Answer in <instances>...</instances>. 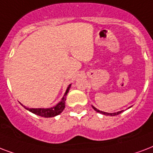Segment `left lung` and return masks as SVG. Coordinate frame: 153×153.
<instances>
[{
	"label": "left lung",
	"instance_id": "left-lung-1",
	"mask_svg": "<svg viewBox=\"0 0 153 153\" xmlns=\"http://www.w3.org/2000/svg\"><path fill=\"white\" fill-rule=\"evenodd\" d=\"M92 108H94V110L96 111L97 112L100 113V114H102V115H111V116H114V115H117L119 114H120L123 111H117V112H114V113H108V112H104V111H100L99 109H97L96 108H95L94 106H92ZM131 108V107H130Z\"/></svg>",
	"mask_w": 153,
	"mask_h": 153
}]
</instances>
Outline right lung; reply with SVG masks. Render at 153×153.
Returning <instances> with one entry per match:
<instances>
[{
  "mask_svg": "<svg viewBox=\"0 0 153 153\" xmlns=\"http://www.w3.org/2000/svg\"><path fill=\"white\" fill-rule=\"evenodd\" d=\"M71 87V84H70L66 89L65 94H64L63 97L62 98L61 101L59 102H58L55 106H53L52 108H26L25 106H23L24 108L28 110L30 112L33 113L35 115H38L39 116H42V117H45V118H50V117H54L56 115H59L62 112V111L64 110L65 108V106H66V103H65V101H66V98L67 93L69 92V90Z\"/></svg>",
  "mask_w": 153,
  "mask_h": 153,
  "instance_id": "add662e5",
  "label": "right lung"
}]
</instances>
